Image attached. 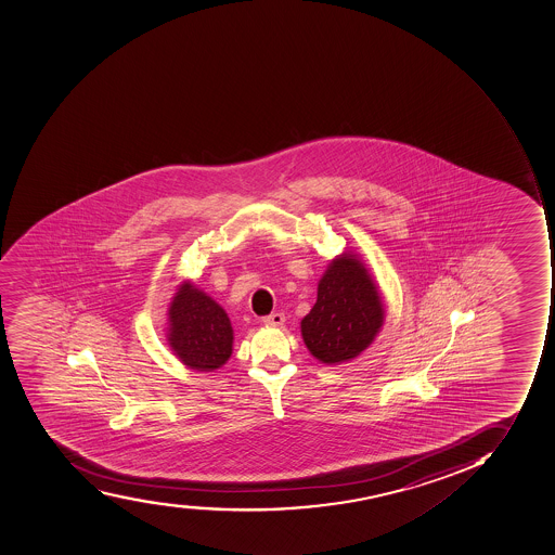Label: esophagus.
<instances>
[{
    "label": "esophagus",
    "instance_id": "34e87169",
    "mask_svg": "<svg viewBox=\"0 0 555 555\" xmlns=\"http://www.w3.org/2000/svg\"><path fill=\"white\" fill-rule=\"evenodd\" d=\"M263 324L264 325H283V324H285V313H281V311H275V313H270L269 317H264Z\"/></svg>",
    "mask_w": 555,
    "mask_h": 555
}]
</instances>
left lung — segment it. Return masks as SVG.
I'll use <instances>...</instances> for the list:
<instances>
[{
	"instance_id": "obj_1",
	"label": "left lung",
	"mask_w": 555,
	"mask_h": 555,
	"mask_svg": "<svg viewBox=\"0 0 555 555\" xmlns=\"http://www.w3.org/2000/svg\"><path fill=\"white\" fill-rule=\"evenodd\" d=\"M385 322V305L372 275L354 253L331 261L319 281L317 302L300 322L302 340L327 365L354 360Z\"/></svg>"
}]
</instances>
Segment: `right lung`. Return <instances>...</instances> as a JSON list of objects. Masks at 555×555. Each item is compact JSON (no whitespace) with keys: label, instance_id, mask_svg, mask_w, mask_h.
<instances>
[{"label":"right lung","instance_id":"obj_1","mask_svg":"<svg viewBox=\"0 0 555 555\" xmlns=\"http://www.w3.org/2000/svg\"><path fill=\"white\" fill-rule=\"evenodd\" d=\"M167 315V340L183 365L211 372L230 360L233 327L210 295L185 281L172 297Z\"/></svg>","mask_w":555,"mask_h":555}]
</instances>
